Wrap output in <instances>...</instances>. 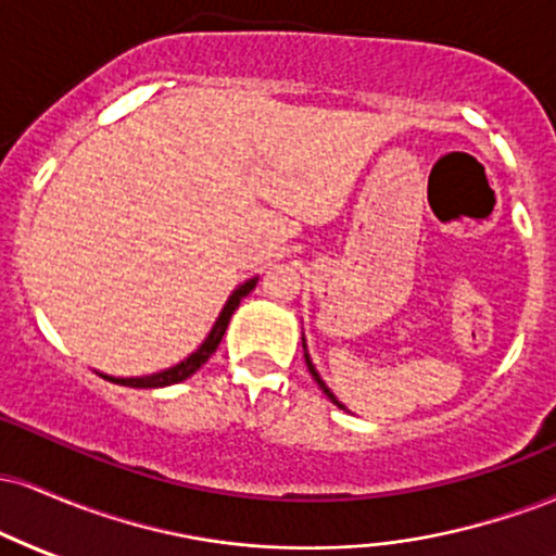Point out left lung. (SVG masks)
<instances>
[{"label":"left lung","instance_id":"left-lung-1","mask_svg":"<svg viewBox=\"0 0 556 556\" xmlns=\"http://www.w3.org/2000/svg\"><path fill=\"white\" fill-rule=\"evenodd\" d=\"M303 350H305V340H303ZM305 366H308V371H311V376H314V379H316V384L324 389V394H327V397H329L331 402H334V405H337V407H342V410H344V405H342V402H340V400H337V397H334V394H331V389H329V387H327V384H324V381H321V376H318V371H316V366H314V363H311V358H308V353H305Z\"/></svg>","mask_w":556,"mask_h":556}]
</instances>
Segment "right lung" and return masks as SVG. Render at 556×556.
<instances>
[{"label": "right lung", "mask_w": 556, "mask_h": 556, "mask_svg": "<svg viewBox=\"0 0 556 556\" xmlns=\"http://www.w3.org/2000/svg\"><path fill=\"white\" fill-rule=\"evenodd\" d=\"M256 282H258V279H248V282H242L238 290L229 295L225 308H222L219 318H216L214 329L208 331V337L201 342V348H198L195 353H190L182 363H177V366L167 368V371L151 374V376H130V379H119V376H106V374H99V376H104L106 381H114V384H119V387H136V389H156V387H169V384H177V381H185L188 376H193L198 368L203 366V363L212 358L214 350L219 348L222 337H225L227 324H229V318H232L235 308H238L240 300L245 298L248 292L253 290V287H256Z\"/></svg>", "instance_id": "obj_1"}]
</instances>
